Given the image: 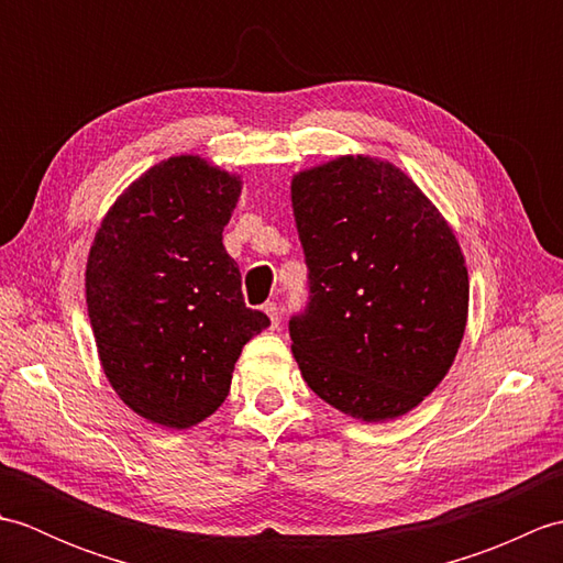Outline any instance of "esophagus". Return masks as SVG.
Segmentation results:
<instances>
[{"instance_id": "obj_1", "label": "esophagus", "mask_w": 563, "mask_h": 563, "mask_svg": "<svg viewBox=\"0 0 563 563\" xmlns=\"http://www.w3.org/2000/svg\"><path fill=\"white\" fill-rule=\"evenodd\" d=\"M263 312H266L271 319V329H278L280 317H278V307H275V302H268L266 307H263Z\"/></svg>"}]
</instances>
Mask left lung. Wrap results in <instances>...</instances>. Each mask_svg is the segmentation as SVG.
Returning a JSON list of instances; mask_svg holds the SVG:
<instances>
[{
    "instance_id": "1",
    "label": "left lung",
    "mask_w": 563,
    "mask_h": 563,
    "mask_svg": "<svg viewBox=\"0 0 563 563\" xmlns=\"http://www.w3.org/2000/svg\"><path fill=\"white\" fill-rule=\"evenodd\" d=\"M292 210L309 295L288 329L305 382L361 421L411 411L464 336L457 239L409 176L367 157L297 174Z\"/></svg>"
}]
</instances>
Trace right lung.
Returning a JSON list of instances; mask_svg holds the SVG:
<instances>
[{"label": "right lung", "instance_id": "1", "mask_svg": "<svg viewBox=\"0 0 563 563\" xmlns=\"http://www.w3.org/2000/svg\"><path fill=\"white\" fill-rule=\"evenodd\" d=\"M239 181L198 157L140 176L101 222L87 305L103 373L130 409L190 428L230 394L236 357L271 321L249 309L222 230Z\"/></svg>", "mask_w": 563, "mask_h": 563}]
</instances>
